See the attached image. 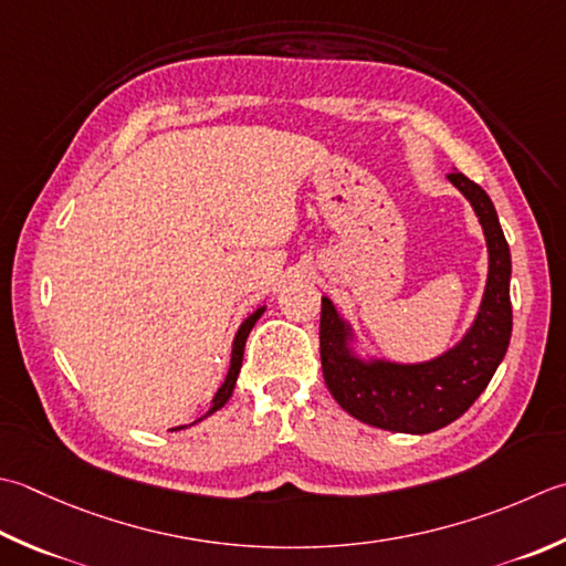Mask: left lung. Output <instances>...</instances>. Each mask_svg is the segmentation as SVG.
<instances>
[{
  "label": "left lung",
  "instance_id": "1",
  "mask_svg": "<svg viewBox=\"0 0 566 566\" xmlns=\"http://www.w3.org/2000/svg\"><path fill=\"white\" fill-rule=\"evenodd\" d=\"M449 181L469 198L489 242V284L473 328L457 348L419 365L363 363L346 346V326L334 304L321 298V368L336 402L360 422L405 434H429L451 424L479 400L501 365L513 331L511 248L495 206L461 171Z\"/></svg>",
  "mask_w": 566,
  "mask_h": 566
}]
</instances>
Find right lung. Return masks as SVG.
I'll return each mask as SVG.
<instances>
[{"label": "right lung", "mask_w": 566, "mask_h": 566, "mask_svg": "<svg viewBox=\"0 0 566 566\" xmlns=\"http://www.w3.org/2000/svg\"><path fill=\"white\" fill-rule=\"evenodd\" d=\"M262 312H264V308H258V312L250 314L245 321H242V326L238 328L235 343H232V358H230L228 378H226V382H223V385H220V390L216 392V397H213V407L208 409V415H210V412H216V409H220V407H223V405L230 400L232 387H235L238 373H240V368H242V353H245V340H248V336H250V331H252V326H254V321H258V318L262 316ZM176 429H181V427H176Z\"/></svg>", "instance_id": "add662e5"}]
</instances>
